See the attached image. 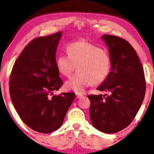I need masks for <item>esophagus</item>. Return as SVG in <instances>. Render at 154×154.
<instances>
[{"mask_svg":"<svg viewBox=\"0 0 154 154\" xmlns=\"http://www.w3.org/2000/svg\"><path fill=\"white\" fill-rule=\"evenodd\" d=\"M75 97H76L77 99H79V98H81L82 97V95H80V94H76V95H75Z\"/></svg>","mask_w":154,"mask_h":154,"instance_id":"1","label":"esophagus"}]
</instances>
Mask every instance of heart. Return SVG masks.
Returning a JSON list of instances; mask_svg holds the SVG:
<instances>
[{"instance_id":"b5f03b06","label":"heart","mask_w":154,"mask_h":154,"mask_svg":"<svg viewBox=\"0 0 154 154\" xmlns=\"http://www.w3.org/2000/svg\"><path fill=\"white\" fill-rule=\"evenodd\" d=\"M67 54L57 58L56 66L60 74L69 77L76 67L77 74L65 83V88L82 94L92 84L104 80L110 72L111 59L106 50L86 41L72 42L66 48Z\"/></svg>"}]
</instances>
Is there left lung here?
Here are the masks:
<instances>
[{"mask_svg":"<svg viewBox=\"0 0 154 154\" xmlns=\"http://www.w3.org/2000/svg\"><path fill=\"white\" fill-rule=\"evenodd\" d=\"M108 48L111 69L106 79L97 87L109 95H89L90 119L101 132L112 134L128 127L139 110L145 94L143 66L137 52L127 41L103 35Z\"/></svg>","mask_w":154,"mask_h":154,"instance_id":"8db88e82","label":"left lung"}]
</instances>
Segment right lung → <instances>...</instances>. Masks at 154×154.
<instances>
[{"mask_svg": "<svg viewBox=\"0 0 154 154\" xmlns=\"http://www.w3.org/2000/svg\"><path fill=\"white\" fill-rule=\"evenodd\" d=\"M62 32L35 38L22 50L12 69L9 93L15 109L25 124L40 133L61 126L74 93L52 95L63 85L56 66Z\"/></svg>", "mask_w": 154, "mask_h": 154, "instance_id": "right-lung-1", "label": "right lung"}]
</instances>
